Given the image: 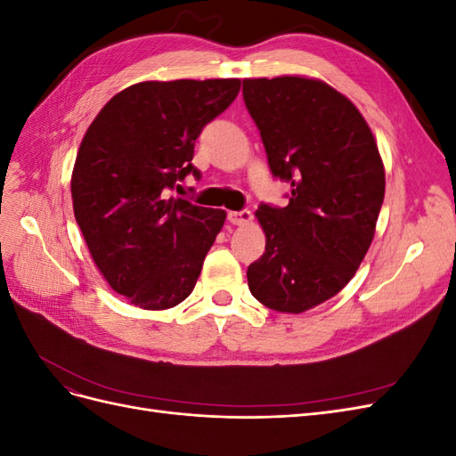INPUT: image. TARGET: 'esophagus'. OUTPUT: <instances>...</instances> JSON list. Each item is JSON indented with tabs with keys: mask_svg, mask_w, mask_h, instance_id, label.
<instances>
[{
	"mask_svg": "<svg viewBox=\"0 0 456 456\" xmlns=\"http://www.w3.org/2000/svg\"><path fill=\"white\" fill-rule=\"evenodd\" d=\"M251 220H253V215L247 209L228 213V223H232V224H247V223H251Z\"/></svg>",
	"mask_w": 456,
	"mask_h": 456,
	"instance_id": "obj_1",
	"label": "esophagus"
}]
</instances>
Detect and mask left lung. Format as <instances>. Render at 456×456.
<instances>
[{
  "label": "left lung",
  "mask_w": 456,
  "mask_h": 456,
  "mask_svg": "<svg viewBox=\"0 0 456 456\" xmlns=\"http://www.w3.org/2000/svg\"><path fill=\"white\" fill-rule=\"evenodd\" d=\"M243 101L272 175L291 184L287 207L258 205L266 251L247 281L265 306L300 314L360 268L384 200V165L363 116L320 79H243Z\"/></svg>",
  "instance_id": "1"
}]
</instances>
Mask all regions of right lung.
Listing matches in <instances>:
<instances>
[{
  "label": "right lung",
  "mask_w": 456,
  "mask_h": 456,
  "mask_svg": "<svg viewBox=\"0 0 456 456\" xmlns=\"http://www.w3.org/2000/svg\"><path fill=\"white\" fill-rule=\"evenodd\" d=\"M240 79L142 81L118 93L81 141L72 200L96 268L144 310L173 308L194 291L226 213L175 198L194 167L207 123L240 93Z\"/></svg>",
  "instance_id": "add662e5"
}]
</instances>
